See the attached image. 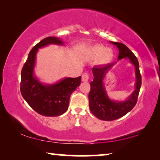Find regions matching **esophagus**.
Wrapping results in <instances>:
<instances>
[{"label": "esophagus", "instance_id": "1", "mask_svg": "<svg viewBox=\"0 0 160 160\" xmlns=\"http://www.w3.org/2000/svg\"><path fill=\"white\" fill-rule=\"evenodd\" d=\"M82 80L83 82H88L89 80V75L88 73H84L82 75Z\"/></svg>", "mask_w": 160, "mask_h": 160}]
</instances>
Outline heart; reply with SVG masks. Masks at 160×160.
<instances>
[{"mask_svg":"<svg viewBox=\"0 0 160 160\" xmlns=\"http://www.w3.org/2000/svg\"><path fill=\"white\" fill-rule=\"evenodd\" d=\"M90 56L94 60L99 59L102 64H106L112 61L113 51L111 48H107L103 45H94L90 48Z\"/></svg>","mask_w":160,"mask_h":160,"instance_id":"obj_1","label":"heart"}]
</instances>
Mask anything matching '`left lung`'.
I'll use <instances>...</instances> for the list:
<instances>
[{"label": "left lung", "instance_id": "1", "mask_svg": "<svg viewBox=\"0 0 160 160\" xmlns=\"http://www.w3.org/2000/svg\"><path fill=\"white\" fill-rule=\"evenodd\" d=\"M116 46L118 49L117 61L126 58L135 67V83L134 91L124 100L112 99L108 96L104 80L113 66L117 63H112L102 66H94L92 69L94 79L90 82L91 90L89 93V106L91 112L103 121H113L122 117L128 113L136 104L140 87L141 75L140 73L139 63L133 53L121 43L110 42Z\"/></svg>", "mask_w": 160, "mask_h": 160}]
</instances>
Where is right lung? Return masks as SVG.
Listing matches in <instances>:
<instances>
[{
  "label": "right lung",
  "mask_w": 160,
  "mask_h": 160,
  "mask_svg": "<svg viewBox=\"0 0 160 160\" xmlns=\"http://www.w3.org/2000/svg\"><path fill=\"white\" fill-rule=\"evenodd\" d=\"M50 44L63 46L56 37H47L32 48L21 71L20 92L24 99L35 112L44 116H58L68 109L71 94L80 85L81 76L64 78L52 84L44 83L34 73L36 57L39 48Z\"/></svg>",
  "instance_id": "right-lung-1"
}]
</instances>
